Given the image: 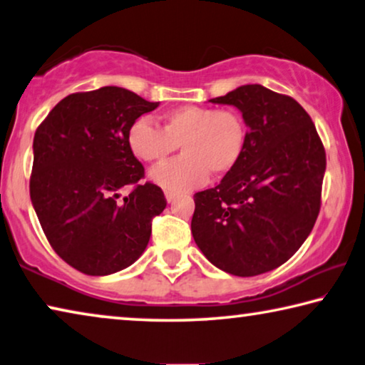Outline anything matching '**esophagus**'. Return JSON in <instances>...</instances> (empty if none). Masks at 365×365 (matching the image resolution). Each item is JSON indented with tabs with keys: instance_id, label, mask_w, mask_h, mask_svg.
<instances>
[{
	"instance_id": "1",
	"label": "esophagus",
	"mask_w": 365,
	"mask_h": 365,
	"mask_svg": "<svg viewBox=\"0 0 365 365\" xmlns=\"http://www.w3.org/2000/svg\"><path fill=\"white\" fill-rule=\"evenodd\" d=\"M165 197H166V200L170 202V204H171V202L176 199V194H175V192H170V190H166V192H165Z\"/></svg>"
}]
</instances>
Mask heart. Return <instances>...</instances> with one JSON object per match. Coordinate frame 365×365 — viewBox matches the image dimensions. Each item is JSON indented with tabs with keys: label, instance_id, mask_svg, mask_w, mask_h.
Returning a JSON list of instances; mask_svg holds the SVG:
<instances>
[{
	"label": "heart",
	"instance_id": "b5f03b06",
	"mask_svg": "<svg viewBox=\"0 0 365 365\" xmlns=\"http://www.w3.org/2000/svg\"><path fill=\"white\" fill-rule=\"evenodd\" d=\"M161 127L150 119L133 122L127 133L130 153L143 163H161L178 145L179 158L150 171L156 186L175 194L204 186L210 171L223 176L233 171L246 148L245 119L233 109L181 106L161 117Z\"/></svg>",
	"mask_w": 365,
	"mask_h": 365
}]
</instances>
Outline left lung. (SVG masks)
I'll use <instances>...</instances> for the list:
<instances>
[{
	"mask_svg": "<svg viewBox=\"0 0 365 365\" xmlns=\"http://www.w3.org/2000/svg\"><path fill=\"white\" fill-rule=\"evenodd\" d=\"M210 103L235 106L248 137L237 168L194 195L190 230L212 264L257 276L289 261L310 235L327 155L310 115L292 98L245 85Z\"/></svg>",
	"mask_w": 365,
	"mask_h": 365,
	"instance_id": "obj_1",
	"label": "left lung"
}]
</instances>
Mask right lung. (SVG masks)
Wrapping results in <instances>:
<instances>
[{
  "mask_svg": "<svg viewBox=\"0 0 365 365\" xmlns=\"http://www.w3.org/2000/svg\"><path fill=\"white\" fill-rule=\"evenodd\" d=\"M158 106L117 86L75 93L34 135V210L55 253L88 276L133 264L165 210L163 190L138 182L145 170L127 145L130 125Z\"/></svg>",
  "mask_w": 365,
  "mask_h": 365,
  "instance_id": "1",
  "label": "right lung"
}]
</instances>
